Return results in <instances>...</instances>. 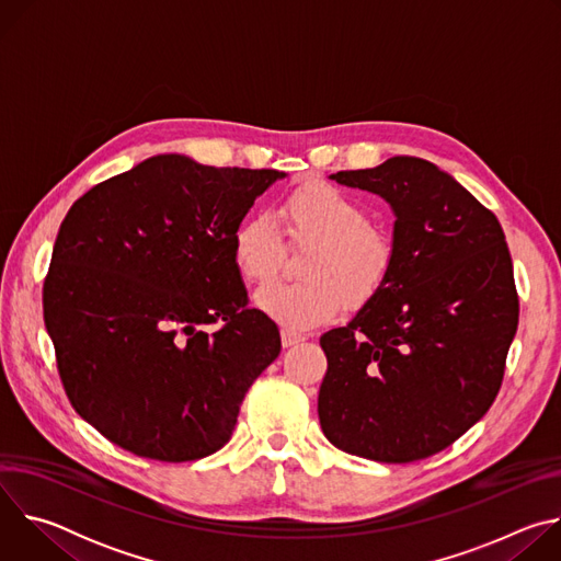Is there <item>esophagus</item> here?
Wrapping results in <instances>:
<instances>
[{"label": "esophagus", "instance_id": "esophagus-1", "mask_svg": "<svg viewBox=\"0 0 561 561\" xmlns=\"http://www.w3.org/2000/svg\"><path fill=\"white\" fill-rule=\"evenodd\" d=\"M306 337L301 335V333H295V331H290V329H284L282 331V344L288 348V346H295V344H299V342H304Z\"/></svg>", "mask_w": 561, "mask_h": 561}]
</instances>
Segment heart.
Here are the masks:
<instances>
[{
    "instance_id": "heart-1",
    "label": "heart",
    "mask_w": 561,
    "mask_h": 561,
    "mask_svg": "<svg viewBox=\"0 0 561 561\" xmlns=\"http://www.w3.org/2000/svg\"><path fill=\"white\" fill-rule=\"evenodd\" d=\"M277 217L293 242H314L301 275L306 282L268 284L255 293L257 308L290 331H306L340 312L344 295L366 301L388 277L392 239L373 226L370 210L337 186L310 182L277 204ZM232 262L247 282L275 277L284 237L273 215L251 213L232 230Z\"/></svg>"
}]
</instances>
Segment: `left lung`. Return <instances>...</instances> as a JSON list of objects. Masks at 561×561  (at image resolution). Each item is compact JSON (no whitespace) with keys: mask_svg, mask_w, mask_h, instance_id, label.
<instances>
[{"mask_svg":"<svg viewBox=\"0 0 561 561\" xmlns=\"http://www.w3.org/2000/svg\"><path fill=\"white\" fill-rule=\"evenodd\" d=\"M331 180L390 206L394 260L351 322L319 337L329 359L319 424L357 457H431L486 415L504 379L519 322L504 230L420 157L397 154Z\"/></svg>","mask_w":561,"mask_h":561,"instance_id":"8db88e82","label":"left lung"}]
</instances>
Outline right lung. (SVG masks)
<instances>
[{
    "mask_svg": "<svg viewBox=\"0 0 561 561\" xmlns=\"http://www.w3.org/2000/svg\"><path fill=\"white\" fill-rule=\"evenodd\" d=\"M284 178L169 152L70 206L44 322L72 409L113 444L193 461L230 439L244 394L282 351L273 319L247 306L230 237Z\"/></svg>",
    "mask_w": 561,
    "mask_h": 561,
    "instance_id": "add662e5",
    "label": "right lung"
}]
</instances>
